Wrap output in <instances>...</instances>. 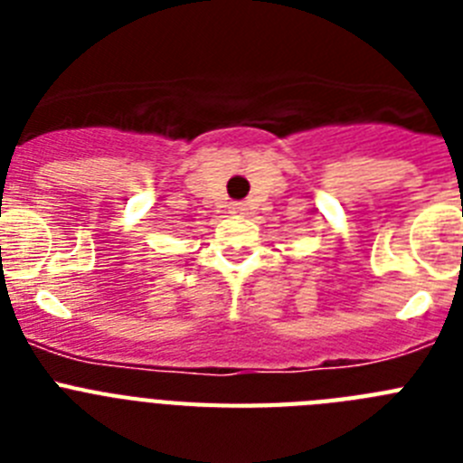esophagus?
<instances>
[{"mask_svg": "<svg viewBox=\"0 0 463 463\" xmlns=\"http://www.w3.org/2000/svg\"><path fill=\"white\" fill-rule=\"evenodd\" d=\"M232 213H243L245 211V203L243 202H232Z\"/></svg>", "mask_w": 463, "mask_h": 463, "instance_id": "obj_1", "label": "esophagus"}]
</instances>
